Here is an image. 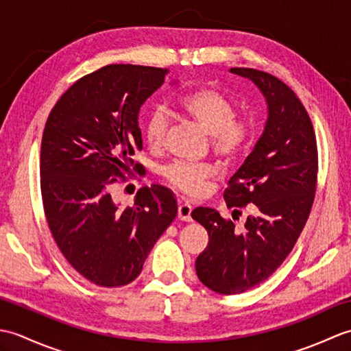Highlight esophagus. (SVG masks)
I'll return each mask as SVG.
<instances>
[{
	"label": "esophagus",
	"instance_id": "34e87169",
	"mask_svg": "<svg viewBox=\"0 0 351 351\" xmlns=\"http://www.w3.org/2000/svg\"><path fill=\"white\" fill-rule=\"evenodd\" d=\"M191 211L193 206L190 204L180 200V205H178V217L184 221H191Z\"/></svg>",
	"mask_w": 351,
	"mask_h": 351
}]
</instances>
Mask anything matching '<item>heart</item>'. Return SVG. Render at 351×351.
Masks as SVG:
<instances>
[{
	"mask_svg": "<svg viewBox=\"0 0 351 351\" xmlns=\"http://www.w3.org/2000/svg\"><path fill=\"white\" fill-rule=\"evenodd\" d=\"M185 114L211 136L213 149L223 160H234L240 155L250 138V125L237 119L235 104L219 90L200 87L181 96L178 101ZM169 119L166 111L154 108L147 114L143 134L151 149H158L166 136ZM213 170L206 164L173 161L161 167V175L171 187L184 195L197 196L204 191V182Z\"/></svg>",
	"mask_w": 351,
	"mask_h": 351,
	"instance_id": "heart-1",
	"label": "heart"
}]
</instances>
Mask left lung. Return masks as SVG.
Instances as JSON below:
<instances>
[{
	"instance_id": "1",
	"label": "left lung",
	"mask_w": 351,
	"mask_h": 351,
	"mask_svg": "<svg viewBox=\"0 0 351 351\" xmlns=\"http://www.w3.org/2000/svg\"><path fill=\"white\" fill-rule=\"evenodd\" d=\"M230 73L259 88L268 117L263 136L225 190L229 208L255 205L243 232L214 208L199 206L191 213L210 237L196 259L197 278L226 295L259 285L289 255L314 204L318 170L314 126L295 93L263 71L232 68Z\"/></svg>"
}]
</instances>
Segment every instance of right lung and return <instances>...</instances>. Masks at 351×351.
<instances>
[{
  "instance_id": "1",
  "label": "right lung",
  "mask_w": 351,
  "mask_h": 351,
  "mask_svg": "<svg viewBox=\"0 0 351 351\" xmlns=\"http://www.w3.org/2000/svg\"><path fill=\"white\" fill-rule=\"evenodd\" d=\"M167 69L108 64L78 80L57 101L43 130L40 190L51 234L63 256L95 285H128L178 214L162 185L137 191L132 206L113 202L110 185L141 151L140 107Z\"/></svg>"
}]
</instances>
